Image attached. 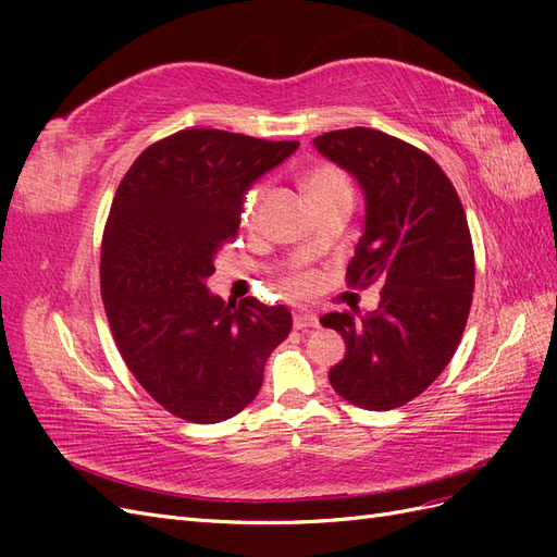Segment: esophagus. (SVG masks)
Listing matches in <instances>:
<instances>
[{
	"mask_svg": "<svg viewBox=\"0 0 557 557\" xmlns=\"http://www.w3.org/2000/svg\"><path fill=\"white\" fill-rule=\"evenodd\" d=\"M295 330H307V327H318V315L311 311H297L293 318Z\"/></svg>",
	"mask_w": 557,
	"mask_h": 557,
	"instance_id": "obj_1",
	"label": "esophagus"
}]
</instances>
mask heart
I'll list each match as a JSON object with an SVG mask.
<instances>
[{"label": "heart", "instance_id": "heart-1", "mask_svg": "<svg viewBox=\"0 0 557 557\" xmlns=\"http://www.w3.org/2000/svg\"><path fill=\"white\" fill-rule=\"evenodd\" d=\"M305 185H307V190H309V197L320 195V193H330V190H336V188H350L344 172L336 170V166H332V164H320V166H315V170H311V174L307 176ZM260 197H262L260 188L250 190L246 195V201H244V223H252V218H256V211H258V205H260ZM311 285H313V276L311 274H299V276H293L288 281V288L293 293H305V290L311 288Z\"/></svg>", "mask_w": 557, "mask_h": 557}]
</instances>
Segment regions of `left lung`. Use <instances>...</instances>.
Returning <instances> with one entry per match:
<instances>
[{
    "mask_svg": "<svg viewBox=\"0 0 557 557\" xmlns=\"http://www.w3.org/2000/svg\"><path fill=\"white\" fill-rule=\"evenodd\" d=\"M313 146L356 176L367 199L348 285H381L376 311L320 318L346 342L344 360L327 376L356 407L397 409L444 372L462 339L474 293L467 215L442 166L391 134L336 129Z\"/></svg>",
    "mask_w": 557,
    "mask_h": 557,
    "instance_id": "left-lung-1",
    "label": "left lung"
}]
</instances>
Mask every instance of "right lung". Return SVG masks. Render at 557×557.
<instances>
[{"mask_svg": "<svg viewBox=\"0 0 557 557\" xmlns=\"http://www.w3.org/2000/svg\"><path fill=\"white\" fill-rule=\"evenodd\" d=\"M297 146L181 129L148 146L115 190L99 269L113 342L144 391L190 423L246 409L290 334L285 307L227 305L205 281L237 237L246 190Z\"/></svg>", "mask_w": 557, "mask_h": 557, "instance_id": "1", "label": "right lung"}]
</instances>
